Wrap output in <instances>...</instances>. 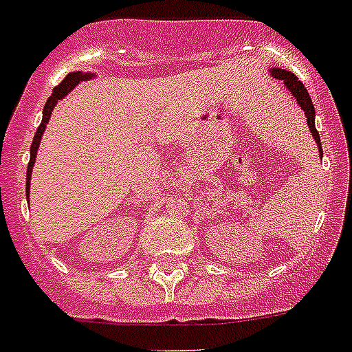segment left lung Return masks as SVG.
Returning a JSON list of instances; mask_svg holds the SVG:
<instances>
[{
    "mask_svg": "<svg viewBox=\"0 0 352 352\" xmlns=\"http://www.w3.org/2000/svg\"><path fill=\"white\" fill-rule=\"evenodd\" d=\"M270 73L274 78L285 82V85L288 87V89H290V93L294 94V98L297 100V103H299L300 109L304 111V114H306V121H308V129H309V132H311L315 143H317L318 152H320V159H322L320 135H318L317 129H315V107H313V102H311V98H309L308 89L304 87L302 82H300L299 78L294 75V73H290V71L279 69V67H270Z\"/></svg>",
    "mask_w": 352,
    "mask_h": 352,
    "instance_id": "8db88e82",
    "label": "left lung"
}]
</instances>
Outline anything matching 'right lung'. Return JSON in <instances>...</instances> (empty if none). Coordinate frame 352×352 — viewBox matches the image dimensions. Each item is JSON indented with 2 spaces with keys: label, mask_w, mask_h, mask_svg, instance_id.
<instances>
[{
  "label": "right lung",
  "mask_w": 352,
  "mask_h": 352,
  "mask_svg": "<svg viewBox=\"0 0 352 352\" xmlns=\"http://www.w3.org/2000/svg\"><path fill=\"white\" fill-rule=\"evenodd\" d=\"M87 78H93V75H91V73H82V71H73V73H69V75H67L66 78H64V80H62L60 84L53 89L52 96H50L46 105H44L43 121H41L39 129H37V132H35L34 141H32V146H30V162H28V170H26V195L30 193L28 190H30V179H32V170H34V164H35V155H37L41 140H43L44 129H46V123L50 121L53 109H55L58 100L64 98L67 93H71V89H75L76 85L80 84L82 80H87Z\"/></svg>",
  "instance_id": "add662e5"
}]
</instances>
